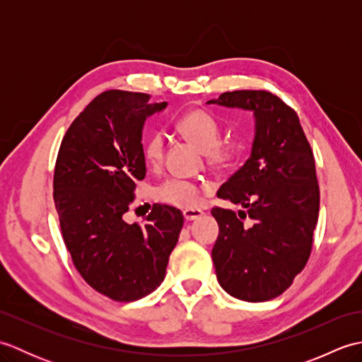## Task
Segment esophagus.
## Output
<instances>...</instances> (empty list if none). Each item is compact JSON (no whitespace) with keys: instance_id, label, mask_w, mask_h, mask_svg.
Masks as SVG:
<instances>
[{"instance_id":"34e87169","label":"esophagus","mask_w":362,"mask_h":362,"mask_svg":"<svg viewBox=\"0 0 362 362\" xmlns=\"http://www.w3.org/2000/svg\"><path fill=\"white\" fill-rule=\"evenodd\" d=\"M201 216H204V211L202 210H194V209H187L183 210V218H185L187 221H194V219H199Z\"/></svg>"}]
</instances>
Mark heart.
Here are the masks:
<instances>
[{"mask_svg": "<svg viewBox=\"0 0 362 362\" xmlns=\"http://www.w3.org/2000/svg\"><path fill=\"white\" fill-rule=\"evenodd\" d=\"M175 129L185 140L204 151L206 163L214 171L228 173L241 163L245 144L238 138L219 140L221 124L210 112L191 109L177 119ZM144 158L151 165H158L165 153V140L161 134H152L144 141ZM157 199L168 205L188 209L196 206L201 199V188L194 183L171 179L157 188Z\"/></svg>", "mask_w": 362, "mask_h": 362, "instance_id": "1", "label": "heart"}]
</instances>
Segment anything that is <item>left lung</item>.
<instances>
[{"label": "left lung", "mask_w": 362, "mask_h": 362, "mask_svg": "<svg viewBox=\"0 0 362 362\" xmlns=\"http://www.w3.org/2000/svg\"><path fill=\"white\" fill-rule=\"evenodd\" d=\"M206 104L255 117L249 160L218 191L243 210H211L219 224L211 258L230 296L266 302L283 294L310 258L320 202L311 146L297 113L271 91H227Z\"/></svg>", "instance_id": "8db88e82"}]
</instances>
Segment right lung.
I'll use <instances>...</instances> for the list:
<instances>
[{
	"label": "right lung",
	"mask_w": 362,
	"mask_h": 362,
	"mask_svg": "<svg viewBox=\"0 0 362 362\" xmlns=\"http://www.w3.org/2000/svg\"><path fill=\"white\" fill-rule=\"evenodd\" d=\"M149 98L122 90L96 96L66 130L54 169V204L74 267L117 302L160 286L183 226L180 210L160 204L144 224L124 221L146 175L144 121L168 105Z\"/></svg>",
	"instance_id": "right-lung-1"
}]
</instances>
